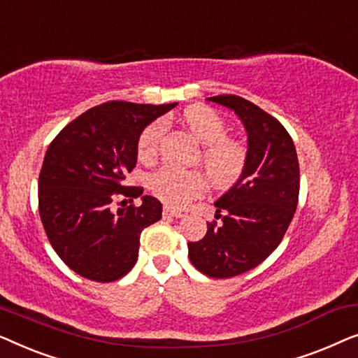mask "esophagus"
Listing matches in <instances>:
<instances>
[{"label":"esophagus","mask_w":358,"mask_h":358,"mask_svg":"<svg viewBox=\"0 0 358 358\" xmlns=\"http://www.w3.org/2000/svg\"><path fill=\"white\" fill-rule=\"evenodd\" d=\"M163 213L166 215V217H173V218H182L184 217V213H180V212H178V210H173L169 207H164Z\"/></svg>","instance_id":"obj_1"}]
</instances>
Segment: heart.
<instances>
[{"instance_id":"obj_1","label":"heart","mask_w":358,"mask_h":358,"mask_svg":"<svg viewBox=\"0 0 358 358\" xmlns=\"http://www.w3.org/2000/svg\"><path fill=\"white\" fill-rule=\"evenodd\" d=\"M182 120L190 134L203 145L202 166L210 182L217 187L234 184L246 166V150L238 141L228 140V127L217 112L205 106L185 109ZM164 134V122H153L141 131L138 158L148 161L158 153L159 140ZM150 189L156 197L173 208H184L205 189L199 173H184L174 168H161L150 176Z\"/></svg>"}]
</instances>
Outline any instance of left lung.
<instances>
[{
	"label": "left lung",
	"instance_id": "obj_1",
	"mask_svg": "<svg viewBox=\"0 0 358 358\" xmlns=\"http://www.w3.org/2000/svg\"><path fill=\"white\" fill-rule=\"evenodd\" d=\"M207 101L233 110L248 134L244 171L215 202L222 223H210L200 241L187 244L195 268L227 278L257 267L280 244L296 210L300 166L285 127L261 107L233 94Z\"/></svg>",
	"mask_w": 358,
	"mask_h": 358
}]
</instances>
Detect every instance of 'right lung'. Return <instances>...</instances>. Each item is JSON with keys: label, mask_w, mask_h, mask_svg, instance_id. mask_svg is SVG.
I'll use <instances>...</instances> for the list:
<instances>
[{"label": "right lung", "mask_w": 358, "mask_h": 358, "mask_svg": "<svg viewBox=\"0 0 358 358\" xmlns=\"http://www.w3.org/2000/svg\"><path fill=\"white\" fill-rule=\"evenodd\" d=\"M176 106L106 102L70 122L48 146L38 212L52 248L73 272L114 282L135 266L141 231L161 220L163 205L151 195L140 207L122 200L115 210L114 202L143 194L124 185L125 174L136 164L141 131Z\"/></svg>", "instance_id": "obj_1"}]
</instances>
